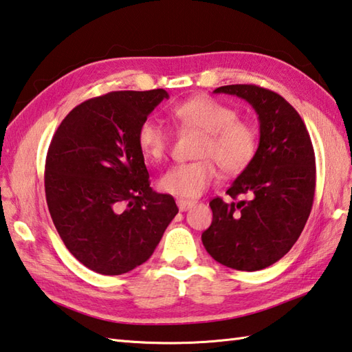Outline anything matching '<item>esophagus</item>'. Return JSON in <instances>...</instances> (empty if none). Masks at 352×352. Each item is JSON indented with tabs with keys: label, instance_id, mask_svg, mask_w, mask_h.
<instances>
[{
	"label": "esophagus",
	"instance_id": "1",
	"mask_svg": "<svg viewBox=\"0 0 352 352\" xmlns=\"http://www.w3.org/2000/svg\"><path fill=\"white\" fill-rule=\"evenodd\" d=\"M194 204H195V201H192V199H182V198L177 199V206H178V209H180L182 212L190 209Z\"/></svg>",
	"mask_w": 352,
	"mask_h": 352
}]
</instances>
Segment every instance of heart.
Wrapping results in <instances>:
<instances>
[{
	"mask_svg": "<svg viewBox=\"0 0 352 352\" xmlns=\"http://www.w3.org/2000/svg\"><path fill=\"white\" fill-rule=\"evenodd\" d=\"M178 126L201 133L194 155L198 160L180 163L158 180L162 192L182 199L197 198L217 180V164L226 175H238L253 162L258 151V129L238 111L208 94H198L172 107ZM137 144L151 162H160L169 148V133L148 117L137 129Z\"/></svg>",
	"mask_w": 352,
	"mask_h": 352,
	"instance_id": "1",
	"label": "heart"
}]
</instances>
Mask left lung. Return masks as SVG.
Listing matches in <instances>:
<instances>
[{
    "label": "left lung",
    "mask_w": 352,
    "mask_h": 352,
    "mask_svg": "<svg viewBox=\"0 0 352 352\" xmlns=\"http://www.w3.org/2000/svg\"><path fill=\"white\" fill-rule=\"evenodd\" d=\"M215 93L233 94L254 108L259 146L226 194L213 198V219L201 241L217 263L256 272L290 252L304 230L316 190V157L299 113L282 96L258 85H226ZM245 195L247 200H236Z\"/></svg>",
    "instance_id": "obj_1"
}]
</instances>
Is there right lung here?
Instances as JSON below:
<instances>
[{"label": "right lung", "mask_w": 352, "mask_h": 352, "mask_svg": "<svg viewBox=\"0 0 352 352\" xmlns=\"http://www.w3.org/2000/svg\"><path fill=\"white\" fill-rule=\"evenodd\" d=\"M169 96L111 91L73 108L45 158V198L60 239L79 263L108 276L142 265L178 213L151 188L137 129Z\"/></svg>", "instance_id": "right-lung-1"}]
</instances>
